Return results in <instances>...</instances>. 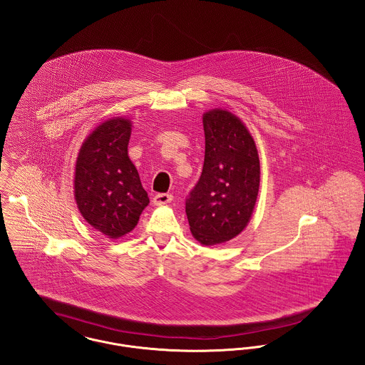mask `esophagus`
Returning a JSON list of instances; mask_svg holds the SVG:
<instances>
[{
	"instance_id": "34e87169",
	"label": "esophagus",
	"mask_w": 365,
	"mask_h": 365,
	"mask_svg": "<svg viewBox=\"0 0 365 365\" xmlns=\"http://www.w3.org/2000/svg\"><path fill=\"white\" fill-rule=\"evenodd\" d=\"M173 200V195L168 193H158L154 195L153 198V204L154 205H164V204H168Z\"/></svg>"
}]
</instances>
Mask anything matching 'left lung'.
<instances>
[{"instance_id": "1", "label": "left lung", "mask_w": 365, "mask_h": 365, "mask_svg": "<svg viewBox=\"0 0 365 365\" xmlns=\"http://www.w3.org/2000/svg\"><path fill=\"white\" fill-rule=\"evenodd\" d=\"M202 124L204 167L186 198V215L194 238L215 245L247 227L257 202L260 167L255 142L235 114L210 110Z\"/></svg>"}]
</instances>
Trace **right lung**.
I'll return each instance as SVG.
<instances>
[{
    "label": "right lung",
    "instance_id": "obj_1",
    "mask_svg": "<svg viewBox=\"0 0 365 365\" xmlns=\"http://www.w3.org/2000/svg\"><path fill=\"white\" fill-rule=\"evenodd\" d=\"M129 120H108L86 138L76 163L77 207L86 222L108 238L132 232L149 204L129 160Z\"/></svg>",
    "mask_w": 365,
    "mask_h": 365
}]
</instances>
